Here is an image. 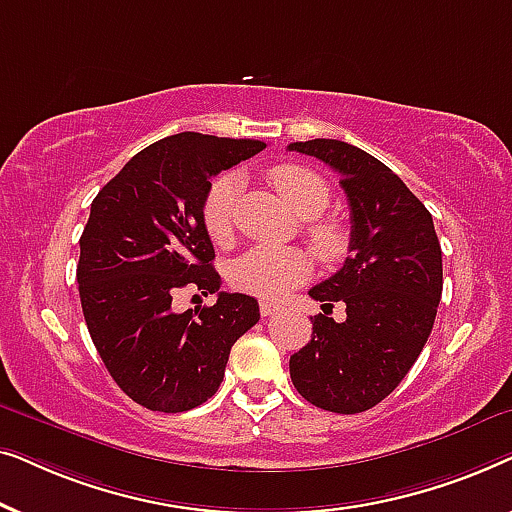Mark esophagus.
<instances>
[{"mask_svg": "<svg viewBox=\"0 0 512 512\" xmlns=\"http://www.w3.org/2000/svg\"><path fill=\"white\" fill-rule=\"evenodd\" d=\"M275 312H279V305L263 300V303H261V317H272V314H275Z\"/></svg>", "mask_w": 512, "mask_h": 512, "instance_id": "esophagus-1", "label": "esophagus"}]
</instances>
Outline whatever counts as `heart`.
Masks as SVG:
<instances>
[{"instance_id": "1", "label": "heart", "mask_w": 512, "mask_h": 512, "mask_svg": "<svg viewBox=\"0 0 512 512\" xmlns=\"http://www.w3.org/2000/svg\"><path fill=\"white\" fill-rule=\"evenodd\" d=\"M268 179L286 205L300 216H319L331 200V188L310 167L282 163L272 165ZM240 179L233 172H223L209 184L202 200V226L214 242H226L233 233V207ZM307 237L321 258H335L345 251L347 233L338 221L312 219L307 223ZM310 275V258L296 247H251L237 258L230 279L240 291L261 298L284 296L291 286Z\"/></svg>"}]
</instances>
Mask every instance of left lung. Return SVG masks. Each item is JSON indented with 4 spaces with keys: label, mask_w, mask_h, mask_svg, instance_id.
<instances>
[{
    "label": "left lung",
    "mask_w": 512,
    "mask_h": 512,
    "mask_svg": "<svg viewBox=\"0 0 512 512\" xmlns=\"http://www.w3.org/2000/svg\"><path fill=\"white\" fill-rule=\"evenodd\" d=\"M289 151L331 165L352 214V254L310 289L324 314L291 356V380L317 408L356 415L384 401L422 354L443 293V251L429 209L375 156L338 139ZM335 302L348 305L340 325L327 317Z\"/></svg>",
    "instance_id": "1"
}]
</instances>
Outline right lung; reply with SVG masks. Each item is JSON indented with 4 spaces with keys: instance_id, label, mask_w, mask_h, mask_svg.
I'll return each mask as SVG.
<instances>
[{
    "instance_id": "obj_1",
    "label": "right lung",
    "mask_w": 512,
    "mask_h": 512,
    "mask_svg": "<svg viewBox=\"0 0 512 512\" xmlns=\"http://www.w3.org/2000/svg\"><path fill=\"white\" fill-rule=\"evenodd\" d=\"M263 149L179 132L132 156L90 205L76 265L83 317L109 375L144 408L184 412L212 398L230 347L261 319L256 298L219 291L202 200L214 174ZM186 285L220 298L174 313Z\"/></svg>"
}]
</instances>
